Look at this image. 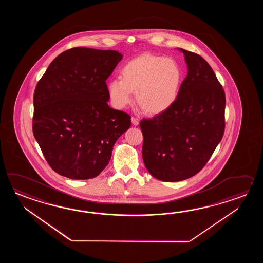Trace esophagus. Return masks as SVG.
<instances>
[{
  "instance_id": "1",
  "label": "esophagus",
  "mask_w": 263,
  "mask_h": 263,
  "mask_svg": "<svg viewBox=\"0 0 263 263\" xmlns=\"http://www.w3.org/2000/svg\"><path fill=\"white\" fill-rule=\"evenodd\" d=\"M139 119L138 118H132V123L134 126H138L139 125Z\"/></svg>"
}]
</instances>
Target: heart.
I'll return each instance as SVG.
<instances>
[{
  "instance_id": "b5f03b06",
  "label": "heart",
  "mask_w": 263,
  "mask_h": 263,
  "mask_svg": "<svg viewBox=\"0 0 263 263\" xmlns=\"http://www.w3.org/2000/svg\"><path fill=\"white\" fill-rule=\"evenodd\" d=\"M121 77L112 79L107 91L118 109L133 102V92L140 107L149 115L165 112L178 99L182 71L178 63L162 56L143 54L121 68Z\"/></svg>"
}]
</instances>
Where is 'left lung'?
I'll list each match as a JSON object with an SVG mask.
<instances>
[{
    "instance_id": "1",
    "label": "left lung",
    "mask_w": 263,
    "mask_h": 263,
    "mask_svg": "<svg viewBox=\"0 0 263 263\" xmlns=\"http://www.w3.org/2000/svg\"><path fill=\"white\" fill-rule=\"evenodd\" d=\"M188 73L178 99L165 112L143 119V161L155 179L176 182L205 166L224 132L226 97L213 68L183 49Z\"/></svg>"
}]
</instances>
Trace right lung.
<instances>
[{
    "label": "right lung",
    "instance_id": "obj_1",
    "mask_svg": "<svg viewBox=\"0 0 263 263\" xmlns=\"http://www.w3.org/2000/svg\"><path fill=\"white\" fill-rule=\"evenodd\" d=\"M122 57L117 50L73 48L57 56L40 79L33 133L56 173L71 179L96 178L130 127L129 115L107 103L105 81Z\"/></svg>",
    "mask_w": 263,
    "mask_h": 263
}]
</instances>
